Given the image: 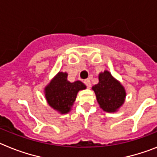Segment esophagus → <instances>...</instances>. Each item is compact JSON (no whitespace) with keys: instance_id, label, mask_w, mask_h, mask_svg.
<instances>
[{"instance_id":"obj_1","label":"esophagus","mask_w":157,"mask_h":157,"mask_svg":"<svg viewBox=\"0 0 157 157\" xmlns=\"http://www.w3.org/2000/svg\"><path fill=\"white\" fill-rule=\"evenodd\" d=\"M84 84H86V86L88 87V88H90V87L92 86V84H91V81H90V80H88V79H87V80H85L84 81Z\"/></svg>"}]
</instances>
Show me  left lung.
Returning <instances> with one entry per match:
<instances>
[{
	"label": "left lung",
	"mask_w": 157,
	"mask_h": 157,
	"mask_svg": "<svg viewBox=\"0 0 157 157\" xmlns=\"http://www.w3.org/2000/svg\"><path fill=\"white\" fill-rule=\"evenodd\" d=\"M99 107L106 112H115L125 102L126 90L122 84L105 70L99 74V83L92 86Z\"/></svg>",
	"instance_id": "8db88e82"
}]
</instances>
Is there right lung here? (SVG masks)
Wrapping results in <instances>:
<instances>
[{"mask_svg":"<svg viewBox=\"0 0 157 157\" xmlns=\"http://www.w3.org/2000/svg\"><path fill=\"white\" fill-rule=\"evenodd\" d=\"M67 77L66 73L59 72L44 89L48 104L61 114L69 113L79 91L86 88L80 80L69 82Z\"/></svg>","mask_w":157,"mask_h":157,"instance_id":"1","label":"right lung"}]
</instances>
